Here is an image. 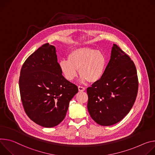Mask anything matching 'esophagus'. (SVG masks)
<instances>
[{
	"label": "esophagus",
	"instance_id": "esophagus-1",
	"mask_svg": "<svg viewBox=\"0 0 155 155\" xmlns=\"http://www.w3.org/2000/svg\"><path fill=\"white\" fill-rule=\"evenodd\" d=\"M78 90H79V91H81V92L84 91H85V87L80 86V85H79V86H78Z\"/></svg>",
	"mask_w": 155,
	"mask_h": 155
}]
</instances>
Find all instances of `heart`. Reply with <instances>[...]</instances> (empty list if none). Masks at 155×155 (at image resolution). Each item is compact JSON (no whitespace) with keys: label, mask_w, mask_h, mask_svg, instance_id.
Instances as JSON below:
<instances>
[{"label":"heart","mask_w":155,"mask_h":155,"mask_svg":"<svg viewBox=\"0 0 155 155\" xmlns=\"http://www.w3.org/2000/svg\"><path fill=\"white\" fill-rule=\"evenodd\" d=\"M107 58L101 51L91 47H80L69 54L68 60L59 62L60 71L69 81H73L78 74L82 82L95 83L104 74Z\"/></svg>","instance_id":"heart-1"}]
</instances>
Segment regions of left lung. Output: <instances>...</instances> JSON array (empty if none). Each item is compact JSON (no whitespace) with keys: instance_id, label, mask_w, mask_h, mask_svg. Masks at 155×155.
<instances>
[{"instance_id":"obj_1","label":"left lung","mask_w":155,"mask_h":155,"mask_svg":"<svg viewBox=\"0 0 155 155\" xmlns=\"http://www.w3.org/2000/svg\"><path fill=\"white\" fill-rule=\"evenodd\" d=\"M138 88L134 61L114 44L104 74L87 89V109L91 117L104 126L121 121L132 108Z\"/></svg>"}]
</instances>
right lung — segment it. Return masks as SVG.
I'll use <instances>...</instances> for the list:
<instances>
[{
    "instance_id": "add662e5",
    "label": "right lung",
    "mask_w": 155,
    "mask_h": 155,
    "mask_svg": "<svg viewBox=\"0 0 155 155\" xmlns=\"http://www.w3.org/2000/svg\"><path fill=\"white\" fill-rule=\"evenodd\" d=\"M61 74L55 47L48 43L32 53L21 69L19 87L25 111L42 127L59 124L78 92L77 85Z\"/></svg>"
}]
</instances>
